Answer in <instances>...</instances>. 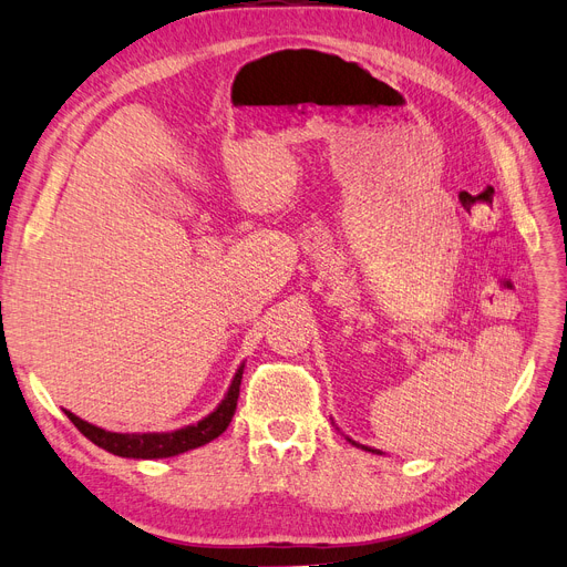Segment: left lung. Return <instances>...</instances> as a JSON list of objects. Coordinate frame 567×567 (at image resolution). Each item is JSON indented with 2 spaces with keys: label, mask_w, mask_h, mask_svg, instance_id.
<instances>
[{
  "label": "left lung",
  "mask_w": 567,
  "mask_h": 567,
  "mask_svg": "<svg viewBox=\"0 0 567 567\" xmlns=\"http://www.w3.org/2000/svg\"><path fill=\"white\" fill-rule=\"evenodd\" d=\"M331 423H334V421H331ZM352 446H357V449H361V451H371V453H375V455H382V451L380 449H371V446H363V444H359V442H354V440H350V437H346Z\"/></svg>",
  "instance_id": "1"
}]
</instances>
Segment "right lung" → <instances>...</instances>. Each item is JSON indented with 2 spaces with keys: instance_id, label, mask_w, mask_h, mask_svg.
Instances as JSON below:
<instances>
[{
  "instance_id": "obj_1",
  "label": "right lung",
  "mask_w": 567,
  "mask_h": 567,
  "mask_svg": "<svg viewBox=\"0 0 567 567\" xmlns=\"http://www.w3.org/2000/svg\"><path fill=\"white\" fill-rule=\"evenodd\" d=\"M243 371L245 363L238 365L236 375H233L221 403L202 421L176 427V430H166V432H112L105 427H97L73 412L63 410V414L69 416L75 427L82 432V435L93 442L95 446L105 449L107 453H114L118 457H135V460H162V457H174L181 453H187L192 449L204 446L213 440H217L221 432L228 427L233 414H236L238 408V395H240V382H243Z\"/></svg>"
}]
</instances>
